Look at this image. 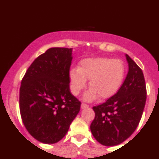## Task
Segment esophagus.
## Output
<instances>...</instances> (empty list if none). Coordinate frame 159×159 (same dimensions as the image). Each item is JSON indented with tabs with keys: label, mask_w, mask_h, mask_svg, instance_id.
I'll use <instances>...</instances> for the list:
<instances>
[{
	"label": "esophagus",
	"mask_w": 159,
	"mask_h": 159,
	"mask_svg": "<svg viewBox=\"0 0 159 159\" xmlns=\"http://www.w3.org/2000/svg\"><path fill=\"white\" fill-rule=\"evenodd\" d=\"M89 107V105L87 104V103H82L81 105V109H84V108H88Z\"/></svg>",
	"instance_id": "1"
}]
</instances>
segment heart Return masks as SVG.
<instances>
[{
    "mask_svg": "<svg viewBox=\"0 0 159 159\" xmlns=\"http://www.w3.org/2000/svg\"><path fill=\"white\" fill-rule=\"evenodd\" d=\"M126 68L122 61L111 58H86L79 68L70 70L69 78L73 94L78 95L86 88L90 79L91 88L84 94V99L92 101L98 96L102 100L113 96L120 88L125 77Z\"/></svg>",
    "mask_w": 159,
    "mask_h": 159,
    "instance_id": "heart-1",
    "label": "heart"
}]
</instances>
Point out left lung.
<instances>
[{"mask_svg": "<svg viewBox=\"0 0 159 159\" xmlns=\"http://www.w3.org/2000/svg\"><path fill=\"white\" fill-rule=\"evenodd\" d=\"M126 56L129 71L119 91L104 103L93 107L95 117L91 131L97 141L106 146L119 145L134 133L146 105L143 71L128 55Z\"/></svg>", "mask_w": 159, "mask_h": 159, "instance_id": "1", "label": "left lung"}]
</instances>
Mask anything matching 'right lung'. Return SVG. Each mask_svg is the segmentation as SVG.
Segmentation results:
<instances>
[{
	"label": "right lung",
	"mask_w": 159,
	"mask_h": 159,
	"mask_svg": "<svg viewBox=\"0 0 159 159\" xmlns=\"http://www.w3.org/2000/svg\"><path fill=\"white\" fill-rule=\"evenodd\" d=\"M71 49L50 48L28 68L20 88L22 121L33 138L58 143L80 111L81 101L70 92Z\"/></svg>",
	"instance_id": "add662e5"
}]
</instances>
